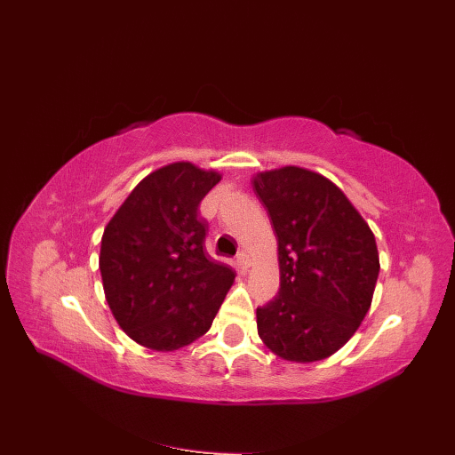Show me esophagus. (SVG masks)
I'll use <instances>...</instances> for the list:
<instances>
[{
  "mask_svg": "<svg viewBox=\"0 0 455 455\" xmlns=\"http://www.w3.org/2000/svg\"><path fill=\"white\" fill-rule=\"evenodd\" d=\"M238 264L243 267V270H249L251 267V257L245 253V251H242V253H238Z\"/></svg>",
  "mask_w": 455,
  "mask_h": 455,
  "instance_id": "esophagus-1",
  "label": "esophagus"
}]
</instances>
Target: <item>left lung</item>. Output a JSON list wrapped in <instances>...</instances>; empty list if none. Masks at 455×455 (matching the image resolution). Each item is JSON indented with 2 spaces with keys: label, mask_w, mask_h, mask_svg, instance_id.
<instances>
[{
  "label": "left lung",
  "mask_w": 455,
  "mask_h": 455,
  "mask_svg": "<svg viewBox=\"0 0 455 455\" xmlns=\"http://www.w3.org/2000/svg\"><path fill=\"white\" fill-rule=\"evenodd\" d=\"M279 245V292L257 309L264 345L289 362L324 360L363 321L379 277L371 228L345 193L298 166L255 176Z\"/></svg>",
  "instance_id": "left-lung-1"
}]
</instances>
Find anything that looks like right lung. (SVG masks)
<instances>
[{
	"label": "right lung",
	"instance_id": "obj_1",
	"mask_svg": "<svg viewBox=\"0 0 455 455\" xmlns=\"http://www.w3.org/2000/svg\"><path fill=\"white\" fill-rule=\"evenodd\" d=\"M217 172L174 163L146 176L105 228L99 270L117 324L137 343L176 350L204 335L232 287V267L204 249L198 206Z\"/></svg>",
	"mask_w": 455,
	"mask_h": 455
}]
</instances>
